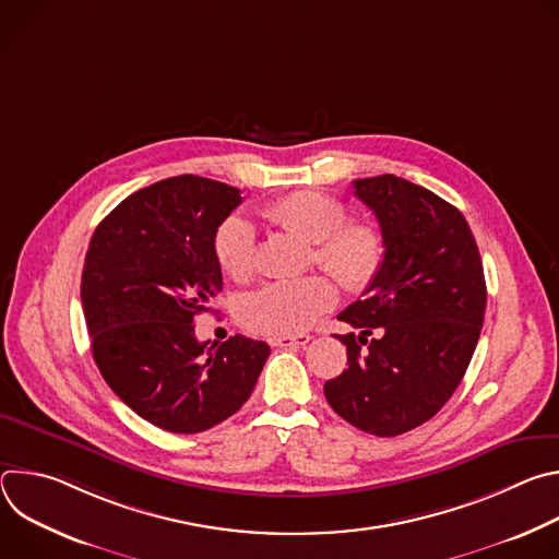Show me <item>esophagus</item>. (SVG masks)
Here are the masks:
<instances>
[{"mask_svg": "<svg viewBox=\"0 0 559 559\" xmlns=\"http://www.w3.org/2000/svg\"><path fill=\"white\" fill-rule=\"evenodd\" d=\"M311 341V336H281V338H272V345L274 347H283V349H289V347H302Z\"/></svg>", "mask_w": 559, "mask_h": 559, "instance_id": "34e87169", "label": "esophagus"}]
</instances>
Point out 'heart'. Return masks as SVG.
<instances>
[{"label":"heart","mask_w":559,"mask_h":559,"mask_svg":"<svg viewBox=\"0 0 559 559\" xmlns=\"http://www.w3.org/2000/svg\"><path fill=\"white\" fill-rule=\"evenodd\" d=\"M270 225L311 246V261L345 292H362L378 276L384 241L378 227L347 221L336 199L318 192H294L259 210ZM254 229L248 221L229 216L212 236L216 265L231 281H246L254 270ZM336 302L334 287L321 276L267 283L241 300L243 323L267 336H298Z\"/></svg>","instance_id":"heart-1"}]
</instances>
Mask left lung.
<instances>
[{"instance_id": "left-lung-1", "label": "left lung", "mask_w": 559, "mask_h": 559, "mask_svg": "<svg viewBox=\"0 0 559 559\" xmlns=\"http://www.w3.org/2000/svg\"><path fill=\"white\" fill-rule=\"evenodd\" d=\"M376 214L384 259L341 321L347 369L325 382L332 409L378 438L431 420L457 389L485 323L487 283L457 207L395 175L354 181ZM377 338L371 340L372 332Z\"/></svg>"}]
</instances>
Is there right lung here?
<instances>
[{"instance_id": "1", "label": "right lung", "mask_w": 559, "mask_h": 559, "mask_svg": "<svg viewBox=\"0 0 559 559\" xmlns=\"http://www.w3.org/2000/svg\"><path fill=\"white\" fill-rule=\"evenodd\" d=\"M238 203V188L181 175L123 199L91 238L82 305L95 362L164 431L199 433L236 414L270 356L263 341L207 347L194 336V318L223 289L212 236Z\"/></svg>"}]
</instances>
